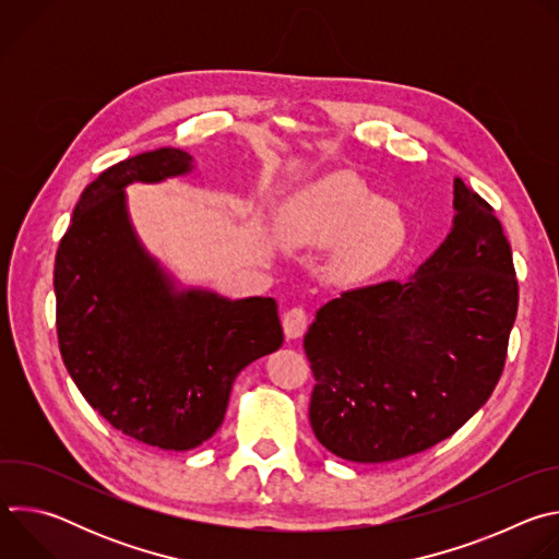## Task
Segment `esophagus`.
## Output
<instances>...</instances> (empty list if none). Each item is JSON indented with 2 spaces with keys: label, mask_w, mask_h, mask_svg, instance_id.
Segmentation results:
<instances>
[{
  "label": "esophagus",
  "mask_w": 559,
  "mask_h": 559,
  "mask_svg": "<svg viewBox=\"0 0 559 559\" xmlns=\"http://www.w3.org/2000/svg\"><path fill=\"white\" fill-rule=\"evenodd\" d=\"M307 311L302 307H292L283 313V332L287 338H300L307 330Z\"/></svg>",
  "instance_id": "34e87169"
}]
</instances>
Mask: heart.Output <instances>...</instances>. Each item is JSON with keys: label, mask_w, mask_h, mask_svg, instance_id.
I'll use <instances>...</instances> for the list:
<instances>
[{"label": "heart", "mask_w": 559, "mask_h": 559, "mask_svg": "<svg viewBox=\"0 0 559 559\" xmlns=\"http://www.w3.org/2000/svg\"><path fill=\"white\" fill-rule=\"evenodd\" d=\"M294 246L328 248L343 241L338 272L362 278L386 265L403 248L407 223L395 203L380 201L360 179L334 173L309 186L285 216Z\"/></svg>", "instance_id": "obj_1"}]
</instances>
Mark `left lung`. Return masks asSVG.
Listing matches in <instances>:
<instances>
[{"instance_id": "1", "label": "left lung", "mask_w": 559, "mask_h": 559, "mask_svg": "<svg viewBox=\"0 0 559 559\" xmlns=\"http://www.w3.org/2000/svg\"><path fill=\"white\" fill-rule=\"evenodd\" d=\"M453 229L409 281L343 292L302 341L311 429L352 462H391L453 436L493 393L518 313L496 210L453 183Z\"/></svg>"}]
</instances>
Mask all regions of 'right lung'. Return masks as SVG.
Wrapping results in <instances>:
<instances>
[{
	"instance_id": "add662e5",
	"label": "right lung",
	"mask_w": 559,
	"mask_h": 559,
	"mask_svg": "<svg viewBox=\"0 0 559 559\" xmlns=\"http://www.w3.org/2000/svg\"><path fill=\"white\" fill-rule=\"evenodd\" d=\"M192 170L162 147L104 170L79 197L55 257L57 341L88 405L117 431L166 451L216 433L238 371L283 345L274 298L175 292L139 246L123 188Z\"/></svg>"
}]
</instances>
